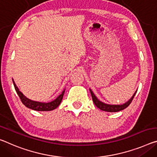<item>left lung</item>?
Instances as JSON below:
<instances>
[{
	"label": "left lung",
	"mask_w": 157,
	"mask_h": 157,
	"mask_svg": "<svg viewBox=\"0 0 157 157\" xmlns=\"http://www.w3.org/2000/svg\"><path fill=\"white\" fill-rule=\"evenodd\" d=\"M91 92V97H92V99H93V101L94 104H95V105L97 107V108H98L100 110H103V111H106V112H110V113H114V112H119V111H121L124 110V109H125L127 108V107L130 105L131 101H133V99L134 98V96L136 95V93L133 94V96L131 97V98L129 100L128 102H126V103L123 104V105H108V104H105L103 103V102H101L98 100V98H96V96L94 95L93 91H92L91 89H89Z\"/></svg>",
	"instance_id": "left-lung-1"
}]
</instances>
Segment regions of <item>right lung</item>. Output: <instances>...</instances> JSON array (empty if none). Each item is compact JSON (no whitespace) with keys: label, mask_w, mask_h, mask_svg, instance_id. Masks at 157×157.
Instances as JSON below:
<instances>
[{"label":"right lung","mask_w":157,"mask_h":157,"mask_svg":"<svg viewBox=\"0 0 157 157\" xmlns=\"http://www.w3.org/2000/svg\"><path fill=\"white\" fill-rule=\"evenodd\" d=\"M12 82H13L14 89H15V90L17 91V94H18V96H19V98H20L22 103H23L25 106L27 107V108L32 109V110H36V111H51V110H54V109H56L57 107L60 105L62 99H63L64 92H65V90H63V91L62 92L61 95H59L55 99V100L53 101L49 102V103H40V102L33 101L30 100L29 98H27L19 90L18 87L16 86V84L14 83L13 79H12Z\"/></svg>","instance_id":"add662e5"}]
</instances>
